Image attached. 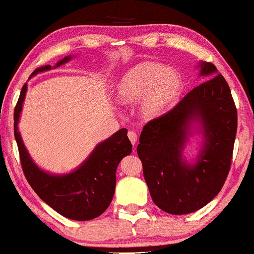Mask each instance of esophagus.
Wrapping results in <instances>:
<instances>
[{
  "label": "esophagus",
  "instance_id": "34e87169",
  "mask_svg": "<svg viewBox=\"0 0 254 254\" xmlns=\"http://www.w3.org/2000/svg\"><path fill=\"white\" fill-rule=\"evenodd\" d=\"M128 138H129L132 145H135L136 140H137V134L134 130H129L128 131Z\"/></svg>",
  "mask_w": 254,
  "mask_h": 254
}]
</instances>
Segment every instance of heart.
<instances>
[{
    "label": "heart",
    "mask_w": 254,
    "mask_h": 254,
    "mask_svg": "<svg viewBox=\"0 0 254 254\" xmlns=\"http://www.w3.org/2000/svg\"><path fill=\"white\" fill-rule=\"evenodd\" d=\"M182 89L183 80L176 70L157 62H142L120 78L116 96L125 104L134 103L140 97V114L151 119L174 104Z\"/></svg>",
    "instance_id": "obj_1"
}]
</instances>
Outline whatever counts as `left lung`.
Wrapping results in <instances>:
<instances>
[{"instance_id":"8db88e82","label":"left lung","mask_w":254,"mask_h":254,"mask_svg":"<svg viewBox=\"0 0 254 254\" xmlns=\"http://www.w3.org/2000/svg\"><path fill=\"white\" fill-rule=\"evenodd\" d=\"M203 83L166 114L143 127L137 154L154 204L165 212L186 214L208 204L220 192L232 165L237 130V110L231 89L216 65L201 64ZM198 118L206 143L198 162L181 160L190 119Z\"/></svg>"}]
</instances>
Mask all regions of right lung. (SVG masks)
<instances>
[{"mask_svg": "<svg viewBox=\"0 0 254 254\" xmlns=\"http://www.w3.org/2000/svg\"><path fill=\"white\" fill-rule=\"evenodd\" d=\"M69 59L70 57L64 58L58 62L57 67ZM50 69V64L38 67L34 70L33 75ZM26 91L27 85L25 84L15 104L13 118L14 137L27 182L35 193L61 216L79 221L94 219L110 205L116 189L117 167L122 159L131 152L127 129L123 128L99 144L76 171L64 176H52L42 171L33 162L18 132L17 125Z\"/></svg>", "mask_w": 254, "mask_h": 254, "instance_id": "1", "label": "right lung"}]
</instances>
